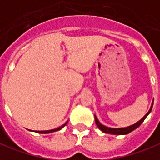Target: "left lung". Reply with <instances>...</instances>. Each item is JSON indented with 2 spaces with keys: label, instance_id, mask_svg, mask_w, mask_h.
<instances>
[{
  "label": "left lung",
  "instance_id": "obj_1",
  "mask_svg": "<svg viewBox=\"0 0 160 160\" xmlns=\"http://www.w3.org/2000/svg\"><path fill=\"white\" fill-rule=\"evenodd\" d=\"M152 106H153V102L152 103V106L150 108V109H149V111L144 115V117L142 118V119H140L139 121L137 122L136 123L134 124H132V125L128 126V127H124V128H109V127H107V126L103 125L100 122H99L98 118L96 117V116L94 115V119H95V123H96V125L98 127L100 130H102V132L104 133H108V134H113V135H126V134H129L130 132L131 131H133L134 130H136L137 128H138L140 125H141V123L144 121V119L147 117L149 114L151 113L152 111Z\"/></svg>",
  "mask_w": 160,
  "mask_h": 160
}]
</instances>
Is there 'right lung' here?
I'll use <instances>...</instances> for the list:
<instances>
[{
	"label": "right lung",
	"mask_w": 160,
	"mask_h": 160,
	"mask_svg": "<svg viewBox=\"0 0 160 160\" xmlns=\"http://www.w3.org/2000/svg\"><path fill=\"white\" fill-rule=\"evenodd\" d=\"M68 122V121L66 122L64 124L60 127H58L57 129H54V130H38V131H36V132H38V133H42V134H47V133H52V132H54V131H57V130H61L63 127H65L66 125V123ZM31 131H33V130H31Z\"/></svg>",
	"instance_id": "right-lung-1"
}]
</instances>
